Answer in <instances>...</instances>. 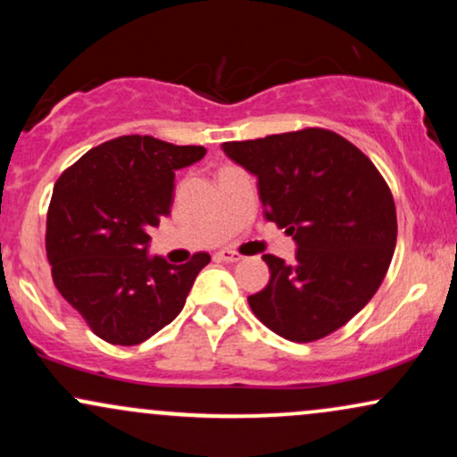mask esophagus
I'll list each match as a JSON object with an SVG mask.
<instances>
[{
  "label": "esophagus",
  "mask_w": 457,
  "mask_h": 457,
  "mask_svg": "<svg viewBox=\"0 0 457 457\" xmlns=\"http://www.w3.org/2000/svg\"><path fill=\"white\" fill-rule=\"evenodd\" d=\"M217 258H219V260H223V262H232V264H234V262H240V260H243V255H240L238 251H232V249H221V251H219V253H217Z\"/></svg>",
  "instance_id": "1"
}]
</instances>
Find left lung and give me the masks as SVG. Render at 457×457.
<instances>
[{"label": "left lung", "mask_w": 457, "mask_h": 457, "mask_svg": "<svg viewBox=\"0 0 457 457\" xmlns=\"http://www.w3.org/2000/svg\"><path fill=\"white\" fill-rule=\"evenodd\" d=\"M225 154L258 178L264 217L286 228L296 262L262 255L270 281L249 296L264 327L290 342H316L363 309L389 270L395 202L356 145L327 129L228 141Z\"/></svg>", "instance_id": "8db88e82"}]
</instances>
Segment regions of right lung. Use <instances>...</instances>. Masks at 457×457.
I'll list each match as a JSON object with an SVG mask.
<instances>
[{"instance_id": "1", "label": "right lung", "mask_w": 457, "mask_h": 457, "mask_svg": "<svg viewBox=\"0 0 457 457\" xmlns=\"http://www.w3.org/2000/svg\"><path fill=\"white\" fill-rule=\"evenodd\" d=\"M202 145L150 135L104 141L57 178L46 212V258L62 296L94 335L115 345L145 342L185 307L197 272L150 258V228L171 212L176 170L204 159Z\"/></svg>"}]
</instances>
